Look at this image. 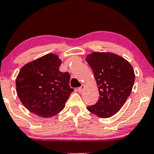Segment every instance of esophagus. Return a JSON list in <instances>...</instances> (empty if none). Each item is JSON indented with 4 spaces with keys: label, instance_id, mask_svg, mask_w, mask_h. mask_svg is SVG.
<instances>
[{
    "label": "esophagus",
    "instance_id": "obj_1",
    "mask_svg": "<svg viewBox=\"0 0 154 154\" xmlns=\"http://www.w3.org/2000/svg\"><path fill=\"white\" fill-rule=\"evenodd\" d=\"M84 88H85V86L83 85H82V86H81V87L77 88V91H78L79 93H81V92L83 91V89H84Z\"/></svg>",
    "mask_w": 154,
    "mask_h": 154
}]
</instances>
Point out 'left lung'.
Returning <instances> with one entry per match:
<instances>
[{"instance_id":"obj_1","label":"left lung","mask_w":154,"mask_h":154,"mask_svg":"<svg viewBox=\"0 0 154 154\" xmlns=\"http://www.w3.org/2000/svg\"><path fill=\"white\" fill-rule=\"evenodd\" d=\"M99 91V99L87 109L100 118H109L120 110L131 93L135 75L132 65L122 56L109 52L88 54Z\"/></svg>"}]
</instances>
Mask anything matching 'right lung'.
<instances>
[{
	"mask_svg": "<svg viewBox=\"0 0 154 154\" xmlns=\"http://www.w3.org/2000/svg\"><path fill=\"white\" fill-rule=\"evenodd\" d=\"M61 60L48 54L22 66L16 79L17 93L23 105L38 116L56 115L65 106L74 89L70 75L59 71Z\"/></svg>",
	"mask_w": 154,
	"mask_h": 154,
	"instance_id": "add662e5",
	"label": "right lung"
}]
</instances>
